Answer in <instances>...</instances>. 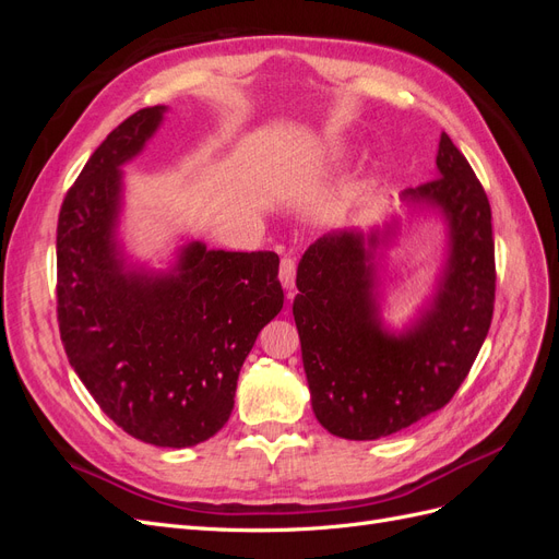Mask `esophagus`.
I'll return each mask as SVG.
<instances>
[{
    "instance_id": "34e87169",
    "label": "esophagus",
    "mask_w": 559,
    "mask_h": 559,
    "mask_svg": "<svg viewBox=\"0 0 559 559\" xmlns=\"http://www.w3.org/2000/svg\"><path fill=\"white\" fill-rule=\"evenodd\" d=\"M280 282H282L284 289H289V292L294 289V284H296V261L294 259H282Z\"/></svg>"
}]
</instances>
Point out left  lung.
<instances>
[{"mask_svg": "<svg viewBox=\"0 0 559 559\" xmlns=\"http://www.w3.org/2000/svg\"><path fill=\"white\" fill-rule=\"evenodd\" d=\"M411 210L443 218L448 249L436 292L403 331L382 321L378 249L399 233L335 230L298 263L294 319L319 425L347 441H376L454 396L485 343L495 310L492 210L462 151L443 132L436 179L405 189Z\"/></svg>", "mask_w": 559, "mask_h": 559, "instance_id": "left-lung-1", "label": "left lung"}]
</instances>
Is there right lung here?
I'll list each match as a JSON object with an SVG mask.
<instances>
[{
	"instance_id": "1",
	"label": "right lung",
	"mask_w": 559,
	"mask_h": 559,
	"mask_svg": "<svg viewBox=\"0 0 559 559\" xmlns=\"http://www.w3.org/2000/svg\"><path fill=\"white\" fill-rule=\"evenodd\" d=\"M146 107L95 148L58 216V324L72 368L126 433L191 448L222 429L259 331L284 306L273 251L191 240L167 270L118 240L123 170L163 123Z\"/></svg>"
}]
</instances>
